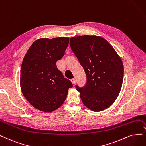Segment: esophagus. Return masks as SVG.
Instances as JSON below:
<instances>
[{
  "mask_svg": "<svg viewBox=\"0 0 146 146\" xmlns=\"http://www.w3.org/2000/svg\"><path fill=\"white\" fill-rule=\"evenodd\" d=\"M71 82H72L73 85H75V84H76V79H72L71 80Z\"/></svg>",
  "mask_w": 146,
  "mask_h": 146,
  "instance_id": "1",
  "label": "esophagus"
}]
</instances>
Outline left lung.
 Wrapping results in <instances>:
<instances>
[{
	"mask_svg": "<svg viewBox=\"0 0 146 146\" xmlns=\"http://www.w3.org/2000/svg\"><path fill=\"white\" fill-rule=\"evenodd\" d=\"M70 45L87 76L84 87L76 85L83 104L94 112L107 109L117 99L122 87L124 67L120 57L101 36L72 37Z\"/></svg>",
	"mask_w": 146,
	"mask_h": 146,
	"instance_id": "left-lung-1",
	"label": "left lung"
}]
</instances>
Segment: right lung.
I'll list each match as a JSON object with an SVG mask.
<instances>
[{
    "instance_id": "right-lung-1",
    "label": "right lung",
    "mask_w": 146,
    "mask_h": 146,
    "mask_svg": "<svg viewBox=\"0 0 146 146\" xmlns=\"http://www.w3.org/2000/svg\"><path fill=\"white\" fill-rule=\"evenodd\" d=\"M68 37L40 38L31 46L20 70V87L26 99L35 108L52 112L66 100L73 87L57 68L56 61L64 55Z\"/></svg>"
}]
</instances>
